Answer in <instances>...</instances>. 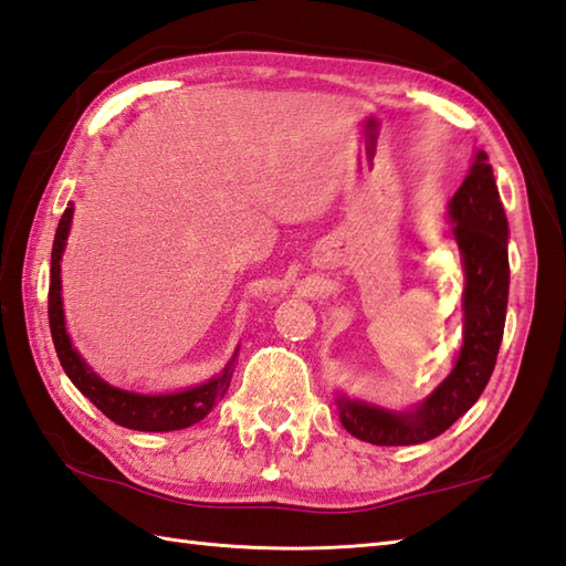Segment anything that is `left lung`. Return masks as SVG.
<instances>
[{
	"mask_svg": "<svg viewBox=\"0 0 566 566\" xmlns=\"http://www.w3.org/2000/svg\"><path fill=\"white\" fill-rule=\"evenodd\" d=\"M449 222L461 251L464 344L459 359L418 408L396 412L339 396V420L356 440L402 447L434 440L464 415L486 388L501 349L509 305V219L503 212L489 156L479 151L469 176L449 200Z\"/></svg>",
	"mask_w": 566,
	"mask_h": 566,
	"instance_id": "obj_1",
	"label": "left lung"
}]
</instances>
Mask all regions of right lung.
I'll use <instances>...</instances> for the list:
<instances>
[{
	"instance_id": "obj_1",
	"label": "right lung",
	"mask_w": 566,
	"mask_h": 566,
	"mask_svg": "<svg viewBox=\"0 0 566 566\" xmlns=\"http://www.w3.org/2000/svg\"><path fill=\"white\" fill-rule=\"evenodd\" d=\"M73 222V205H67L61 222L55 229L53 251H51V285H49V322H51V337L55 344V354L61 359L63 371L73 380L75 388L90 398V402L107 415L112 422L122 424V428L138 430V432H170L182 430L190 424L200 422L207 412L214 408L219 398H224L229 380H232V364L219 376L205 380L200 386H192L178 394L166 396H144L132 394V390H122L109 386L107 380H102L92 368L83 361L71 337L65 332V315H63V300H61V256L67 241V232H71ZM237 356V354H234Z\"/></svg>"
}]
</instances>
